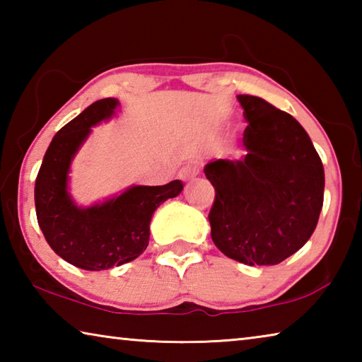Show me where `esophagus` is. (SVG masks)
<instances>
[{
    "label": "esophagus",
    "mask_w": 362,
    "mask_h": 362,
    "mask_svg": "<svg viewBox=\"0 0 362 362\" xmlns=\"http://www.w3.org/2000/svg\"><path fill=\"white\" fill-rule=\"evenodd\" d=\"M199 173H201V168L198 166V164H196V163H188V164H185V166L180 169L179 177H180L182 180H193V179H196V177L199 175Z\"/></svg>",
    "instance_id": "esophagus-1"
}]
</instances>
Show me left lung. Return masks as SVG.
Returning <instances> with one entry per match:
<instances>
[{
  "label": "left lung",
  "mask_w": 362,
  "mask_h": 362,
  "mask_svg": "<svg viewBox=\"0 0 362 362\" xmlns=\"http://www.w3.org/2000/svg\"><path fill=\"white\" fill-rule=\"evenodd\" d=\"M249 122L240 161L204 168L216 188L211 236L246 265H278L310 240L324 201V168L300 122L255 95H238Z\"/></svg>",
  "instance_id": "obj_1"
}]
</instances>
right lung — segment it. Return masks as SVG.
<instances>
[{
  "mask_svg": "<svg viewBox=\"0 0 362 362\" xmlns=\"http://www.w3.org/2000/svg\"><path fill=\"white\" fill-rule=\"evenodd\" d=\"M116 99H100L54 136L35 182L38 225L54 252L78 268L100 272L144 252L151 216L159 204L183 189L180 180L159 187H132L103 204L79 209L66 193L70 161L90 126L113 115Z\"/></svg>",
  "mask_w": 362,
  "mask_h": 362,
  "instance_id": "obj_1",
  "label": "right lung"
}]
</instances>
